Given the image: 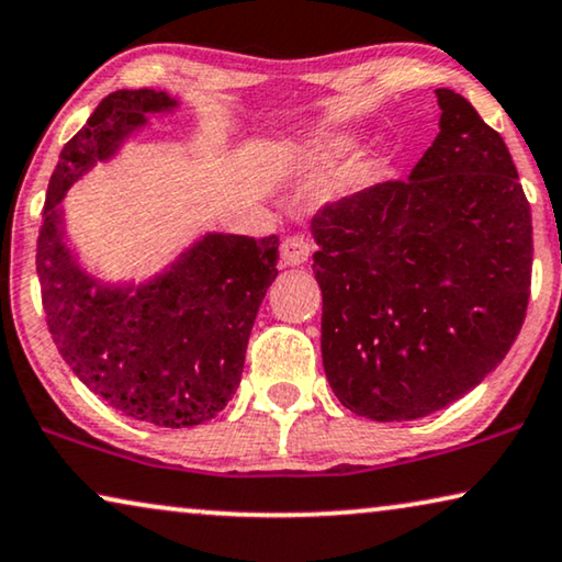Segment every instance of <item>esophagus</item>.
I'll return each instance as SVG.
<instances>
[{"label": "esophagus", "mask_w": 562, "mask_h": 562, "mask_svg": "<svg viewBox=\"0 0 562 562\" xmlns=\"http://www.w3.org/2000/svg\"><path fill=\"white\" fill-rule=\"evenodd\" d=\"M308 254H312V243L304 235H289L281 243V258L286 266H301L308 258Z\"/></svg>", "instance_id": "34e87169"}]
</instances>
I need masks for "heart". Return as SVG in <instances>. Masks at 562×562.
Wrapping results in <instances>:
<instances>
[{
	"instance_id": "heart-1",
	"label": "heart",
	"mask_w": 562,
	"mask_h": 562,
	"mask_svg": "<svg viewBox=\"0 0 562 562\" xmlns=\"http://www.w3.org/2000/svg\"><path fill=\"white\" fill-rule=\"evenodd\" d=\"M345 142L341 139H335V142H329V144H322V146H316V149L312 151V157H316V159H327V157H331V154H337V151H341L345 149Z\"/></svg>"
}]
</instances>
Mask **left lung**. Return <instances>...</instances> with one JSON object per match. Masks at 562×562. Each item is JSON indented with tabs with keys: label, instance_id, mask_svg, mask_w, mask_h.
Instances as JSON below:
<instances>
[{
	"label": "left lung",
	"instance_id": "8db88e82",
	"mask_svg": "<svg viewBox=\"0 0 562 562\" xmlns=\"http://www.w3.org/2000/svg\"><path fill=\"white\" fill-rule=\"evenodd\" d=\"M436 99L441 132L408 180L312 217L324 372L372 420L423 418L476 387L530 301L532 215L507 144L463 95Z\"/></svg>",
	"mask_w": 562,
	"mask_h": 562
}]
</instances>
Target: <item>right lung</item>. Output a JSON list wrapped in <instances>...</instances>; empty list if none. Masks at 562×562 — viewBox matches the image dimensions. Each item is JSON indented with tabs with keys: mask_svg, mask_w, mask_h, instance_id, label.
<instances>
[{
	"mask_svg": "<svg viewBox=\"0 0 562 562\" xmlns=\"http://www.w3.org/2000/svg\"><path fill=\"white\" fill-rule=\"evenodd\" d=\"M167 93L116 91L63 146L37 235L47 329L83 385L128 418L187 428L215 418L240 385L250 329L279 273V238L207 235L172 271L128 296L95 289L60 243L55 205L68 187L144 124Z\"/></svg>",
	"mask_w": 562,
	"mask_h": 562,
	"instance_id": "1",
	"label": "right lung"
}]
</instances>
